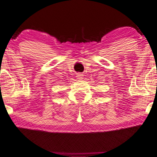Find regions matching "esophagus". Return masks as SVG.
Instances as JSON below:
<instances>
[{"label":"esophagus","instance_id":"esophagus-1","mask_svg":"<svg viewBox=\"0 0 157 157\" xmlns=\"http://www.w3.org/2000/svg\"><path fill=\"white\" fill-rule=\"evenodd\" d=\"M76 77L77 79H79V80H82V77H83V75L82 74H80V73H77Z\"/></svg>","mask_w":157,"mask_h":157}]
</instances>
